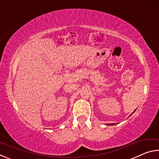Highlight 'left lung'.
<instances>
[{
  "label": "left lung",
  "mask_w": 159,
  "mask_h": 159,
  "mask_svg": "<svg viewBox=\"0 0 159 159\" xmlns=\"http://www.w3.org/2000/svg\"><path fill=\"white\" fill-rule=\"evenodd\" d=\"M135 110H136V109H135ZM135 110H134V111L133 112V113H134V111H135ZM132 114H131V115H132ZM131 115H130V116H131ZM107 125H116V123H107Z\"/></svg>",
  "instance_id": "obj_1"
}]
</instances>
